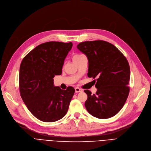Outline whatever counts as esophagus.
Listing matches in <instances>:
<instances>
[{"mask_svg": "<svg viewBox=\"0 0 151 151\" xmlns=\"http://www.w3.org/2000/svg\"><path fill=\"white\" fill-rule=\"evenodd\" d=\"M75 91H76V93H79V92H82V90L80 88L76 87V88H75Z\"/></svg>", "mask_w": 151, "mask_h": 151, "instance_id": "34e87169", "label": "esophagus"}]
</instances>
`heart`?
Returning a JSON list of instances; mask_svg holds the SVG:
<instances>
[{
	"label": "heart",
	"instance_id": "1",
	"mask_svg": "<svg viewBox=\"0 0 151 151\" xmlns=\"http://www.w3.org/2000/svg\"><path fill=\"white\" fill-rule=\"evenodd\" d=\"M81 55H75V56L73 57V59H74V58H77V57L80 56Z\"/></svg>",
	"mask_w": 151,
	"mask_h": 151
}]
</instances>
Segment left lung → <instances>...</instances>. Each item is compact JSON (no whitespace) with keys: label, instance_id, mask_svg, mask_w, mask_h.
I'll return each mask as SVG.
<instances>
[{"label":"left lung","instance_id":"left-lung-1","mask_svg":"<svg viewBox=\"0 0 151 151\" xmlns=\"http://www.w3.org/2000/svg\"><path fill=\"white\" fill-rule=\"evenodd\" d=\"M77 48L88 60V77L96 78V94L84 91L88 98L85 106L91 116L108 119L122 108L128 98L130 69L125 56L111 43L104 40L81 42Z\"/></svg>","mask_w":151,"mask_h":151}]
</instances>
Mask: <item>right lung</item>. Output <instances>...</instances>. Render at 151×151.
<instances>
[{
    "label": "right lung",
    "mask_w": 151,
    "mask_h": 151,
    "mask_svg": "<svg viewBox=\"0 0 151 151\" xmlns=\"http://www.w3.org/2000/svg\"><path fill=\"white\" fill-rule=\"evenodd\" d=\"M72 42H48L37 46L21 61L19 88L23 102L33 116L53 122L65 116L75 90L55 87V76L61 75Z\"/></svg>",
    "instance_id": "1"
}]
</instances>
